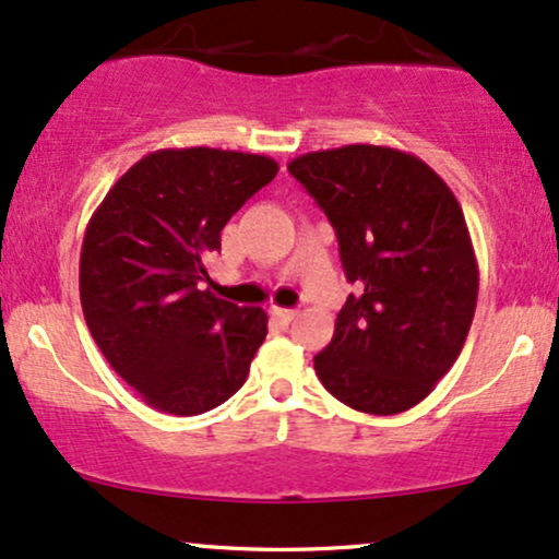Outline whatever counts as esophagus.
Listing matches in <instances>:
<instances>
[{"mask_svg":"<svg viewBox=\"0 0 559 559\" xmlns=\"http://www.w3.org/2000/svg\"><path fill=\"white\" fill-rule=\"evenodd\" d=\"M273 318L278 320L281 325H288L294 318H297V310H288V307H273Z\"/></svg>","mask_w":559,"mask_h":559,"instance_id":"esophagus-1","label":"esophagus"}]
</instances>
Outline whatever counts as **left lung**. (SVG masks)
<instances>
[{
	"mask_svg": "<svg viewBox=\"0 0 559 559\" xmlns=\"http://www.w3.org/2000/svg\"><path fill=\"white\" fill-rule=\"evenodd\" d=\"M288 173L336 228L346 297L316 373L346 407L396 415L426 400L463 352L478 262L457 197L409 152L346 144Z\"/></svg>",
	"mask_w": 559,
	"mask_h": 559,
	"instance_id": "8db88e82",
	"label": "left lung"
}]
</instances>
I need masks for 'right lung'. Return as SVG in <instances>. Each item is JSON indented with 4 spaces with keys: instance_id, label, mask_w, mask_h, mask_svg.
I'll list each match as a JSON object with an SVG mask.
<instances>
[{
    "instance_id": "obj_1",
    "label": "right lung",
    "mask_w": 559,
    "mask_h": 559,
    "mask_svg": "<svg viewBox=\"0 0 559 559\" xmlns=\"http://www.w3.org/2000/svg\"><path fill=\"white\" fill-rule=\"evenodd\" d=\"M275 173V159L249 152L157 150L115 181L88 221L83 318L115 373L159 413H207L247 381L267 316L215 297L204 260Z\"/></svg>"
}]
</instances>
